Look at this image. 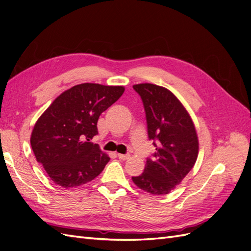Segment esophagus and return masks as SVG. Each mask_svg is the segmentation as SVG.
Returning a JSON list of instances; mask_svg holds the SVG:
<instances>
[{
  "instance_id": "obj_1",
  "label": "esophagus",
  "mask_w": 251,
  "mask_h": 251,
  "mask_svg": "<svg viewBox=\"0 0 251 251\" xmlns=\"http://www.w3.org/2000/svg\"><path fill=\"white\" fill-rule=\"evenodd\" d=\"M117 157L120 159V160H126V159L130 157V155H124V154H117Z\"/></svg>"
}]
</instances>
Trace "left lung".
I'll return each mask as SVG.
<instances>
[{
	"label": "left lung",
	"instance_id": "obj_1",
	"mask_svg": "<svg viewBox=\"0 0 251 251\" xmlns=\"http://www.w3.org/2000/svg\"><path fill=\"white\" fill-rule=\"evenodd\" d=\"M143 103L148 136L156 151L133 182L151 195H166L196 163L199 142L187 111L171 91L153 83L133 86Z\"/></svg>",
	"mask_w": 251,
	"mask_h": 251
}]
</instances>
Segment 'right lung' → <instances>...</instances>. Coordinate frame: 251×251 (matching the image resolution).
I'll use <instances>...</instances> for the list:
<instances>
[{
  "label": "right lung",
  "instance_id": "add662e5",
  "mask_svg": "<svg viewBox=\"0 0 251 251\" xmlns=\"http://www.w3.org/2000/svg\"><path fill=\"white\" fill-rule=\"evenodd\" d=\"M124 92L121 86L80 83L60 94L37 119L30 143L55 184L79 186L102 172L110 158L90 139L98 134L100 114Z\"/></svg>",
  "mask_w": 251,
  "mask_h": 251
}]
</instances>
